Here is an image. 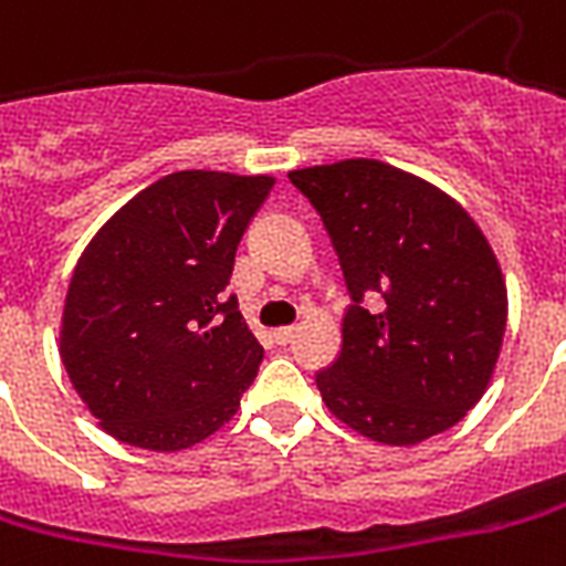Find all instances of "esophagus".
I'll return each mask as SVG.
<instances>
[{
    "instance_id": "1",
    "label": "esophagus",
    "mask_w": 566,
    "mask_h": 566,
    "mask_svg": "<svg viewBox=\"0 0 566 566\" xmlns=\"http://www.w3.org/2000/svg\"><path fill=\"white\" fill-rule=\"evenodd\" d=\"M273 338H275V344H291L293 338H296V329H293V326H282V329H275L273 332Z\"/></svg>"
}]
</instances>
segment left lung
I'll return each mask as SVG.
<instances>
[{"instance_id": "left-lung-1", "label": "left lung", "mask_w": 566, "mask_h": 566, "mask_svg": "<svg viewBox=\"0 0 566 566\" xmlns=\"http://www.w3.org/2000/svg\"><path fill=\"white\" fill-rule=\"evenodd\" d=\"M350 305L340 353L317 370L323 403L386 446L454 427L493 377L507 287L472 216L442 189L379 159L300 168Z\"/></svg>"}]
</instances>
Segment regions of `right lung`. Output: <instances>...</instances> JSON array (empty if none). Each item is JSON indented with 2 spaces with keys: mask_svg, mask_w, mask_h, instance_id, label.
Instances as JSON below:
<instances>
[{
  "mask_svg": "<svg viewBox=\"0 0 566 566\" xmlns=\"http://www.w3.org/2000/svg\"><path fill=\"white\" fill-rule=\"evenodd\" d=\"M273 184L175 171L120 207L82 252L64 300L62 361L115 439L180 451L237 412L264 347L226 287Z\"/></svg>",
  "mask_w": 566,
  "mask_h": 566,
  "instance_id": "obj_1",
  "label": "right lung"
}]
</instances>
